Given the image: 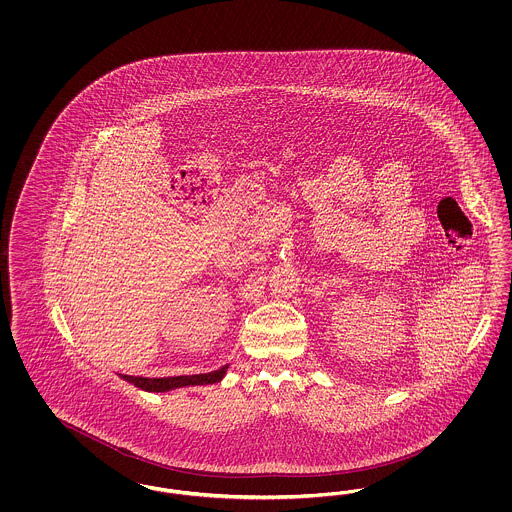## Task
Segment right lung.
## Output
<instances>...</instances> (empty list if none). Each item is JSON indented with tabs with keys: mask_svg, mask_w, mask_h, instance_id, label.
<instances>
[{
	"mask_svg": "<svg viewBox=\"0 0 512 512\" xmlns=\"http://www.w3.org/2000/svg\"><path fill=\"white\" fill-rule=\"evenodd\" d=\"M226 370H228V365L222 366L215 372L195 374V376H172V378H142V376H128V374H119V376L140 390L149 391V393H165V391L178 390V388L217 384L226 376Z\"/></svg>",
	"mask_w": 512,
	"mask_h": 512,
	"instance_id": "add662e5",
	"label": "right lung"
}]
</instances>
